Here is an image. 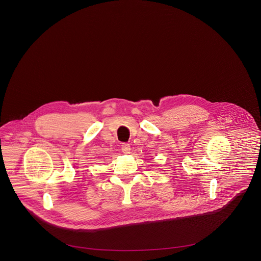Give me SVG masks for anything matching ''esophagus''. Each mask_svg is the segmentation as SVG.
I'll return each mask as SVG.
<instances>
[{
	"instance_id": "1",
	"label": "esophagus",
	"mask_w": 261,
	"mask_h": 261,
	"mask_svg": "<svg viewBox=\"0 0 261 261\" xmlns=\"http://www.w3.org/2000/svg\"><path fill=\"white\" fill-rule=\"evenodd\" d=\"M121 149L124 153H129L130 152V145L128 143H123L121 145Z\"/></svg>"
}]
</instances>
